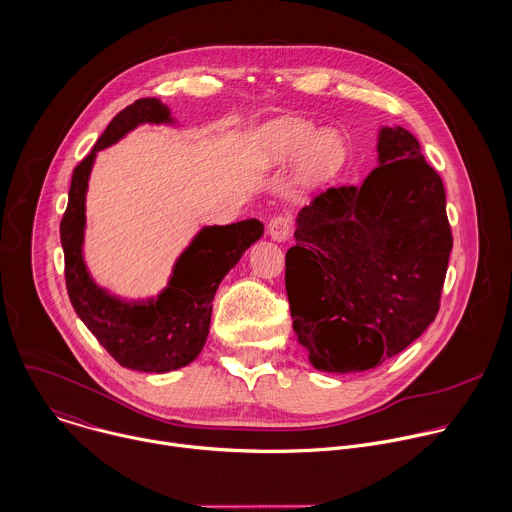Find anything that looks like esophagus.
<instances>
[{
  "label": "esophagus",
  "instance_id": "1",
  "mask_svg": "<svg viewBox=\"0 0 512 512\" xmlns=\"http://www.w3.org/2000/svg\"><path fill=\"white\" fill-rule=\"evenodd\" d=\"M267 233H269V237H271L273 241H277V243L287 241V239L291 237V233H293V217L287 215V213L275 215V217L269 221V225H267Z\"/></svg>",
  "mask_w": 512,
  "mask_h": 512
}]
</instances>
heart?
Listing matches in <instances>:
<instances>
[{
    "label": "heart",
    "instance_id": "1",
    "mask_svg": "<svg viewBox=\"0 0 512 512\" xmlns=\"http://www.w3.org/2000/svg\"><path fill=\"white\" fill-rule=\"evenodd\" d=\"M265 142L279 160H293L303 151V173L321 181L331 177L346 158V144L337 132L319 128L301 118H281L267 126Z\"/></svg>",
    "mask_w": 512,
    "mask_h": 512
}]
</instances>
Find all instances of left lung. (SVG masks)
<instances>
[{
  "label": "left lung",
  "instance_id": "1",
  "mask_svg": "<svg viewBox=\"0 0 512 512\" xmlns=\"http://www.w3.org/2000/svg\"><path fill=\"white\" fill-rule=\"evenodd\" d=\"M295 241L285 289L315 370H372L434 321L452 231L442 179L406 128L380 130L360 187H331L299 211Z\"/></svg>",
  "mask_w": 512,
  "mask_h": 512
}]
</instances>
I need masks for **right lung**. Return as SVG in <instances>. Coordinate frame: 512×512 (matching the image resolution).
I'll return each mask as SVG.
<instances>
[{
    "mask_svg": "<svg viewBox=\"0 0 512 512\" xmlns=\"http://www.w3.org/2000/svg\"><path fill=\"white\" fill-rule=\"evenodd\" d=\"M173 122L156 98H140L120 110L92 152L74 168L68 207L60 223L66 289L78 317L100 346L122 366L164 374L189 366L203 350L219 283L241 255L261 239L263 223L247 219L225 227H205L177 259L168 285L158 297L124 301L98 287L84 263L86 189L96 152L118 142L138 124Z\"/></svg>",
    "mask_w": 512,
    "mask_h": 512,
    "instance_id": "obj_1",
    "label": "right lung"
}]
</instances>
